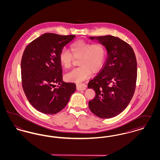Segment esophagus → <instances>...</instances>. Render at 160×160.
Masks as SVG:
<instances>
[{"label":"esophagus","instance_id":"esophagus-1","mask_svg":"<svg viewBox=\"0 0 160 160\" xmlns=\"http://www.w3.org/2000/svg\"><path fill=\"white\" fill-rule=\"evenodd\" d=\"M77 89L78 91H84L86 89V86L85 84H77Z\"/></svg>","mask_w":160,"mask_h":160}]
</instances>
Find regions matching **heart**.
Listing matches in <instances>:
<instances>
[{"label":"heart","instance_id":"1","mask_svg":"<svg viewBox=\"0 0 160 160\" xmlns=\"http://www.w3.org/2000/svg\"><path fill=\"white\" fill-rule=\"evenodd\" d=\"M69 52L62 50L59 59L61 65L65 69L71 67L73 58H78L80 66L72 69L65 75L69 82L80 83L91 76L92 71L97 72L101 68L105 58V49L100 43L89 44L83 41H77L69 47Z\"/></svg>","mask_w":160,"mask_h":160}]
</instances>
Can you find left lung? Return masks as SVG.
<instances>
[{
    "instance_id": "obj_1",
    "label": "left lung",
    "mask_w": 160,
    "mask_h": 160,
    "mask_svg": "<svg viewBox=\"0 0 160 160\" xmlns=\"http://www.w3.org/2000/svg\"><path fill=\"white\" fill-rule=\"evenodd\" d=\"M89 38L99 41L107 51L103 68L88 85L96 94L89 102V107L100 118H112L122 112L133 97L137 80L136 55L132 47L118 37Z\"/></svg>"
}]
</instances>
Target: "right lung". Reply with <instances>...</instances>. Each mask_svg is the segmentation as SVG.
Returning <instances> with one entry per match:
<instances>
[{"mask_svg":"<svg viewBox=\"0 0 160 160\" xmlns=\"http://www.w3.org/2000/svg\"><path fill=\"white\" fill-rule=\"evenodd\" d=\"M75 37L46 33L24 51L21 62L23 91L31 105L42 113L59 112L76 90V84L62 81L59 59L63 47ZM57 83L60 86L55 88Z\"/></svg>","mask_w":160,"mask_h":160,"instance_id":"add662e5","label":"right lung"}]
</instances>
